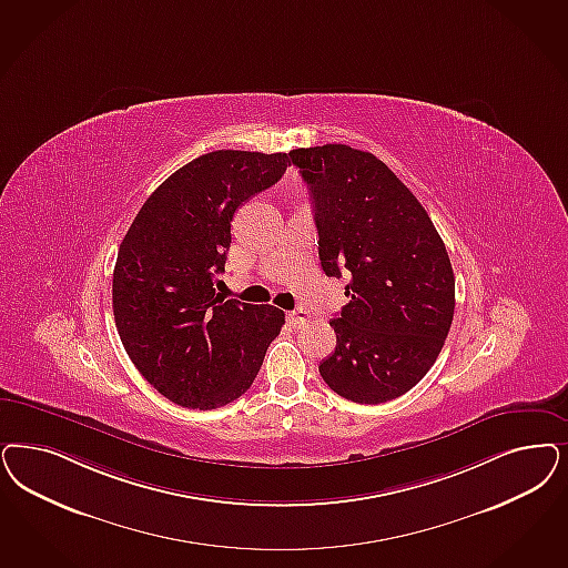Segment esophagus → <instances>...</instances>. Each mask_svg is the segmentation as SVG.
Here are the masks:
<instances>
[{
    "instance_id": "1",
    "label": "esophagus",
    "mask_w": 568,
    "mask_h": 568,
    "mask_svg": "<svg viewBox=\"0 0 568 568\" xmlns=\"http://www.w3.org/2000/svg\"><path fill=\"white\" fill-rule=\"evenodd\" d=\"M287 321H290V325H292V327H297V329H300V327H304V325L308 323V313L300 308V311H294V313L287 314Z\"/></svg>"
}]
</instances>
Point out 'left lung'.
Wrapping results in <instances>:
<instances>
[{
    "label": "left lung",
    "instance_id": "left-lung-1",
    "mask_svg": "<svg viewBox=\"0 0 568 568\" xmlns=\"http://www.w3.org/2000/svg\"><path fill=\"white\" fill-rule=\"evenodd\" d=\"M327 276L351 302L329 321L337 344L318 372L339 396L379 405L430 372L455 311L449 254L430 215L377 156L346 144L295 149Z\"/></svg>",
    "mask_w": 568,
    "mask_h": 568
}]
</instances>
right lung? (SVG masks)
Returning a JSON list of instances; mask_svg holds the SVG:
<instances>
[{"label":"right lung","instance_id":"1","mask_svg":"<svg viewBox=\"0 0 568 568\" xmlns=\"http://www.w3.org/2000/svg\"><path fill=\"white\" fill-rule=\"evenodd\" d=\"M287 153L214 151L168 178L119 245L113 314L144 379L189 409H217L250 390L285 313L215 292L243 201L271 189Z\"/></svg>","mask_w":568,"mask_h":568}]
</instances>
